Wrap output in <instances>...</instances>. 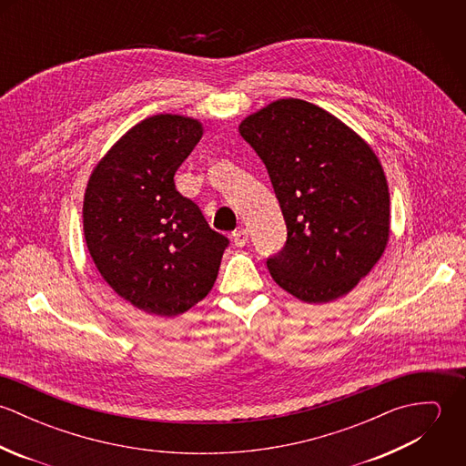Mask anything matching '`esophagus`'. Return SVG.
<instances>
[{
    "label": "esophagus",
    "mask_w": 466,
    "mask_h": 466,
    "mask_svg": "<svg viewBox=\"0 0 466 466\" xmlns=\"http://www.w3.org/2000/svg\"><path fill=\"white\" fill-rule=\"evenodd\" d=\"M231 238H233V244H235L237 248H244V246H246V242H248V238H249V235H248V229L240 228V229L233 231Z\"/></svg>",
    "instance_id": "obj_1"
}]
</instances>
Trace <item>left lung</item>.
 Returning a JSON list of instances; mask_svg holds the SVG:
<instances>
[{"label": "left lung", "instance_id": "left-lung-1", "mask_svg": "<svg viewBox=\"0 0 466 466\" xmlns=\"http://www.w3.org/2000/svg\"><path fill=\"white\" fill-rule=\"evenodd\" d=\"M266 165L285 224L267 258L272 279L305 303L348 294L390 240V190L373 148L329 111L279 98L238 126Z\"/></svg>", "mask_w": 466, "mask_h": 466}]
</instances>
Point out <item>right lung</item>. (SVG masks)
Here are the masks:
<instances>
[{"instance_id": "1", "label": "right lung", "mask_w": 466, "mask_h": 466, "mask_svg": "<svg viewBox=\"0 0 466 466\" xmlns=\"http://www.w3.org/2000/svg\"><path fill=\"white\" fill-rule=\"evenodd\" d=\"M202 137L199 120L154 115L98 161L84 194L87 251L111 289L133 307L174 318L211 290L229 240L174 176Z\"/></svg>"}]
</instances>
